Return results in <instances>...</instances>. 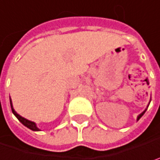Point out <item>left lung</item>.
Returning a JSON list of instances; mask_svg holds the SVG:
<instances>
[{"label":"left lung","mask_w":160,"mask_h":160,"mask_svg":"<svg viewBox=\"0 0 160 160\" xmlns=\"http://www.w3.org/2000/svg\"><path fill=\"white\" fill-rule=\"evenodd\" d=\"M146 111H147V109L145 110V111H144V112H142V113H140V114H139V115H138V120H139V119H140V118H141V117H142V116H143V114H144V113H145V112H146Z\"/></svg>","instance_id":"1"}]
</instances>
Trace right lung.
<instances>
[{"label":"right lung","instance_id":"add662e5","mask_svg":"<svg viewBox=\"0 0 160 160\" xmlns=\"http://www.w3.org/2000/svg\"><path fill=\"white\" fill-rule=\"evenodd\" d=\"M10 103H11V108H12V113L17 117V119L21 122V123L24 125V126H26V127H28L29 129H31V130H33V131H39V129L37 127V124L34 123V122H31V121H29V120H27V119H25V118H23L22 117L21 115H19L14 109H13V107H12V101H11V98H10Z\"/></svg>","mask_w":160,"mask_h":160}]
</instances>
